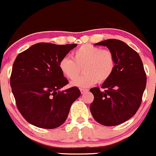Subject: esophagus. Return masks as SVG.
Masks as SVG:
<instances>
[{"instance_id":"34e87169","label":"esophagus","mask_w":156,"mask_h":156,"mask_svg":"<svg viewBox=\"0 0 156 156\" xmlns=\"http://www.w3.org/2000/svg\"><path fill=\"white\" fill-rule=\"evenodd\" d=\"M89 90H88V89H80V92H81L82 94L86 93V92H87Z\"/></svg>"}]
</instances>
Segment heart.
Returning <instances> with one entry per match:
<instances>
[{
  "mask_svg": "<svg viewBox=\"0 0 156 156\" xmlns=\"http://www.w3.org/2000/svg\"><path fill=\"white\" fill-rule=\"evenodd\" d=\"M83 65L84 73L76 78ZM115 67V58L112 51L89 44L75 50L73 59L64 57L59 62L60 70L66 77L76 78L71 81L72 86L81 88L89 87L98 81H106L113 73Z\"/></svg>",
  "mask_w": 156,
  "mask_h": 156,
  "instance_id": "heart-1",
  "label": "heart"
}]
</instances>
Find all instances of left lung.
Wrapping results in <instances>:
<instances>
[{
  "label": "left lung",
  "mask_w": 156,
  "mask_h": 156,
  "mask_svg": "<svg viewBox=\"0 0 156 156\" xmlns=\"http://www.w3.org/2000/svg\"><path fill=\"white\" fill-rule=\"evenodd\" d=\"M95 45L106 46L113 52L115 67L102 89H90L94 100L90 111L94 119L105 126H116L132 118L140 108L146 86V75L140 55L125 42L108 39Z\"/></svg>",
  "instance_id": "obj_1"
}]
</instances>
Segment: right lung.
Listing matches in <instances>:
<instances>
[{"label":"right lung","instance_id":"obj_1","mask_svg":"<svg viewBox=\"0 0 156 156\" xmlns=\"http://www.w3.org/2000/svg\"><path fill=\"white\" fill-rule=\"evenodd\" d=\"M76 44L37 43L19 54L13 64L10 86L18 110L32 125L54 129L65 122L71 105L81 95L68 84L59 62Z\"/></svg>","mask_w":156,"mask_h":156}]
</instances>
